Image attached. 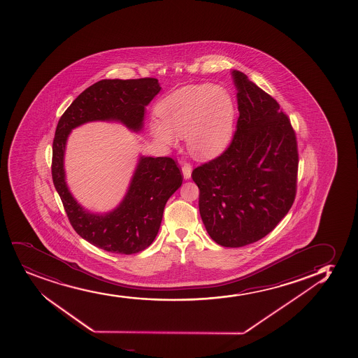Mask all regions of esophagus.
I'll list each match as a JSON object with an SVG mask.
<instances>
[{"instance_id": "1", "label": "esophagus", "mask_w": 358, "mask_h": 358, "mask_svg": "<svg viewBox=\"0 0 358 358\" xmlns=\"http://www.w3.org/2000/svg\"><path fill=\"white\" fill-rule=\"evenodd\" d=\"M182 173H183L185 180H189V178L192 177V165L188 164V163L183 165V166H182Z\"/></svg>"}]
</instances>
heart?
Listing matches in <instances>:
<instances>
[{
    "mask_svg": "<svg viewBox=\"0 0 358 358\" xmlns=\"http://www.w3.org/2000/svg\"><path fill=\"white\" fill-rule=\"evenodd\" d=\"M162 124H153L157 141L175 145L176 134L187 137L190 152L200 159L219 156L234 133L232 101L224 89L210 85H187L164 97L156 108Z\"/></svg>",
    "mask_w": 358,
    "mask_h": 358,
    "instance_id": "heart-1",
    "label": "heart"
}]
</instances>
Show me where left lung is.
<instances>
[{"mask_svg": "<svg viewBox=\"0 0 358 358\" xmlns=\"http://www.w3.org/2000/svg\"><path fill=\"white\" fill-rule=\"evenodd\" d=\"M238 117L220 156L193 170L199 209L217 244L241 248L269 234L296 195V136L278 101L234 70Z\"/></svg>", "mask_w": 358, "mask_h": 358, "instance_id": "8db88e82", "label": "left lung"}]
</instances>
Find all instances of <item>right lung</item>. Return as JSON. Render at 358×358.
I'll return each instance as SVG.
<instances>
[{
	"label": "right lung",
	"instance_id": "add662e5",
	"mask_svg": "<svg viewBox=\"0 0 358 358\" xmlns=\"http://www.w3.org/2000/svg\"><path fill=\"white\" fill-rule=\"evenodd\" d=\"M159 90L158 80L149 77L99 80L76 97L57 124L51 166L55 188L77 234L108 252L132 255L152 244L165 203L181 187V170L170 157L141 156L120 205L108 213H90L73 199L65 182V145L71 129L90 121H119L139 132L145 106Z\"/></svg>",
	"mask_w": 358,
	"mask_h": 358
}]
</instances>
